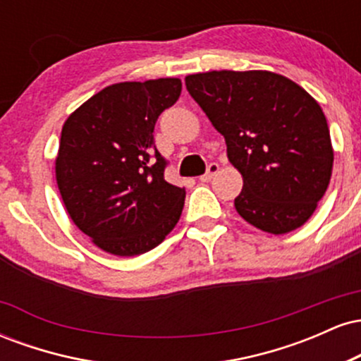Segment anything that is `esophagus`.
<instances>
[{
  "label": "esophagus",
  "instance_id": "esophagus-1",
  "mask_svg": "<svg viewBox=\"0 0 361 361\" xmlns=\"http://www.w3.org/2000/svg\"><path fill=\"white\" fill-rule=\"evenodd\" d=\"M219 171V164L217 163H210L209 166H207V173L205 175L200 176V181H204V183H207V181H210L214 178L215 173Z\"/></svg>",
  "mask_w": 361,
  "mask_h": 361
}]
</instances>
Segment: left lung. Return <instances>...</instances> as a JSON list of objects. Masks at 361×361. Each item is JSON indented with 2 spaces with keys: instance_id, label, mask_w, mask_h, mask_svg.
I'll return each mask as SVG.
<instances>
[{
  "instance_id": "left-lung-1",
  "label": "left lung",
  "mask_w": 361,
  "mask_h": 361,
  "mask_svg": "<svg viewBox=\"0 0 361 361\" xmlns=\"http://www.w3.org/2000/svg\"><path fill=\"white\" fill-rule=\"evenodd\" d=\"M185 82L243 175L238 214L270 234L307 222L326 193L334 161L319 103L270 71H210L190 74Z\"/></svg>"
}]
</instances>
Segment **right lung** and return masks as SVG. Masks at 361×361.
Masks as SVG:
<instances>
[{
    "mask_svg": "<svg viewBox=\"0 0 361 361\" xmlns=\"http://www.w3.org/2000/svg\"><path fill=\"white\" fill-rule=\"evenodd\" d=\"M181 93L178 78L106 86L69 115L56 180L73 222L103 251L137 256L171 233L185 188L168 183L154 146L159 115Z\"/></svg>",
    "mask_w": 361,
    "mask_h": 361,
    "instance_id": "obj_1",
    "label": "right lung"
}]
</instances>
